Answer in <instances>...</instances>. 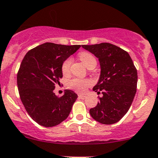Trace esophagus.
Instances as JSON below:
<instances>
[{
	"mask_svg": "<svg viewBox=\"0 0 158 158\" xmlns=\"http://www.w3.org/2000/svg\"><path fill=\"white\" fill-rule=\"evenodd\" d=\"M78 98L80 99H84L86 98V95H78Z\"/></svg>",
	"mask_w": 158,
	"mask_h": 158,
	"instance_id": "34e87169",
	"label": "esophagus"
}]
</instances>
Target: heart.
<instances>
[{
    "label": "heart",
    "mask_w": 158,
    "mask_h": 158,
    "mask_svg": "<svg viewBox=\"0 0 158 158\" xmlns=\"http://www.w3.org/2000/svg\"><path fill=\"white\" fill-rule=\"evenodd\" d=\"M79 57L87 68H89L91 65H93V63H96L95 58L88 52L81 53L79 54ZM71 64H72V59L71 58H68L63 62V64H62V72H63V74H66L69 72ZM91 84V81L89 79L74 78L69 82V86L80 93H85Z\"/></svg>",
    "instance_id": "b5f03b06"
}]
</instances>
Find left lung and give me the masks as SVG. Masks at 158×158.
I'll return each mask as SVG.
<instances>
[{
  "instance_id": "obj_1",
  "label": "left lung",
  "mask_w": 158,
  "mask_h": 158,
  "mask_svg": "<svg viewBox=\"0 0 158 158\" xmlns=\"http://www.w3.org/2000/svg\"><path fill=\"white\" fill-rule=\"evenodd\" d=\"M98 59L101 73L94 91L102 96L89 110L95 121L111 125L119 121L131 105L136 92L137 71L127 51L107 42L83 45Z\"/></svg>"
}]
</instances>
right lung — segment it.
Here are the masks:
<instances>
[{"label":"right lung","mask_w":158,"mask_h":158,"mask_svg":"<svg viewBox=\"0 0 158 158\" xmlns=\"http://www.w3.org/2000/svg\"><path fill=\"white\" fill-rule=\"evenodd\" d=\"M80 48L46 42L24 56L17 74L18 89L27 112L39 125L56 126L69 115L77 95L65 89L58 97L54 89L63 77V63Z\"/></svg>","instance_id":"add662e5"}]
</instances>
